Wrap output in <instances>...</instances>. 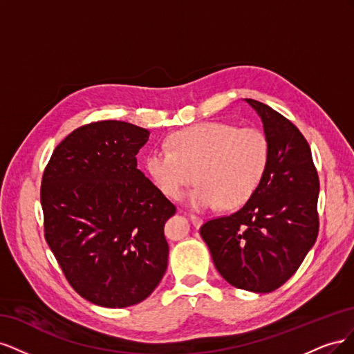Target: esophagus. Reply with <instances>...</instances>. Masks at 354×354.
Returning <instances> with one entry per match:
<instances>
[{
	"label": "esophagus",
	"mask_w": 354,
	"mask_h": 354,
	"mask_svg": "<svg viewBox=\"0 0 354 354\" xmlns=\"http://www.w3.org/2000/svg\"><path fill=\"white\" fill-rule=\"evenodd\" d=\"M190 221H192V224H194L195 227H201V224H202V218L201 217L194 216V214H190Z\"/></svg>",
	"instance_id": "esophagus-1"
}]
</instances>
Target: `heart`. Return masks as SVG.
<instances>
[{"label": "heart", "mask_w": 354, "mask_h": 354, "mask_svg": "<svg viewBox=\"0 0 354 354\" xmlns=\"http://www.w3.org/2000/svg\"><path fill=\"white\" fill-rule=\"evenodd\" d=\"M168 146L147 153V173L171 199H177L195 176L198 183L185 196L195 209L242 205L259 187L269 160L263 131L226 122L187 127L171 134Z\"/></svg>", "instance_id": "obj_1"}]
</instances>
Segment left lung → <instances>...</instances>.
Masks as SVG:
<instances>
[{
  "label": "left lung",
  "instance_id": "left-lung-1",
  "mask_svg": "<svg viewBox=\"0 0 354 354\" xmlns=\"http://www.w3.org/2000/svg\"><path fill=\"white\" fill-rule=\"evenodd\" d=\"M243 100L263 122L269 160L245 205L227 217L207 221L199 233L224 279L264 294L283 285L316 242L319 177L298 128L270 106Z\"/></svg>",
  "mask_w": 354,
  "mask_h": 354
}]
</instances>
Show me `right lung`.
Returning a JSON list of instances; mask_svg holds the SVG:
<instances>
[{
	"instance_id": "obj_1",
	"label": "right lung",
	"mask_w": 354,
	"mask_h": 354,
	"mask_svg": "<svg viewBox=\"0 0 354 354\" xmlns=\"http://www.w3.org/2000/svg\"><path fill=\"white\" fill-rule=\"evenodd\" d=\"M146 128L100 121L72 131L42 176L46 241L66 279L87 301L138 304L167 270L171 203L140 169Z\"/></svg>"
}]
</instances>
